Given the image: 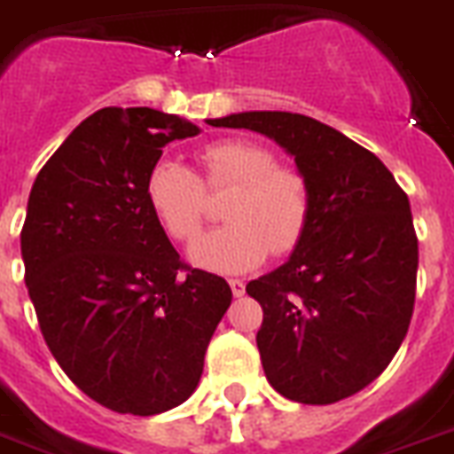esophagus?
I'll return each mask as SVG.
<instances>
[{"instance_id":"1","label":"esophagus","mask_w":454,"mask_h":454,"mask_svg":"<svg viewBox=\"0 0 454 454\" xmlns=\"http://www.w3.org/2000/svg\"><path fill=\"white\" fill-rule=\"evenodd\" d=\"M228 286H231V291H233L235 298H242V295H245V281L242 279H228Z\"/></svg>"}]
</instances>
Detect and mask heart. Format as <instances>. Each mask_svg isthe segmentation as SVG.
<instances>
[{
	"instance_id": "b5f03b06",
	"label": "heart",
	"mask_w": 454,
	"mask_h": 454,
	"mask_svg": "<svg viewBox=\"0 0 454 454\" xmlns=\"http://www.w3.org/2000/svg\"><path fill=\"white\" fill-rule=\"evenodd\" d=\"M198 161L203 180L189 166L161 159L147 173L145 198L166 233L189 242L203 228L205 189L235 186L223 219L228 226L196 239L189 258L198 268L242 274L258 268L270 251L288 254L300 245L311 216L309 182L256 140L228 138L207 145Z\"/></svg>"
}]
</instances>
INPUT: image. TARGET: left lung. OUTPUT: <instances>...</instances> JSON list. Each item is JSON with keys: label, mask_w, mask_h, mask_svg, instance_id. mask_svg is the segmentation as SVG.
I'll list each match as a JSON object with an SVG mask.
<instances>
[{"label": "left lung", "mask_w": 454, "mask_h": 454, "mask_svg": "<svg viewBox=\"0 0 454 454\" xmlns=\"http://www.w3.org/2000/svg\"><path fill=\"white\" fill-rule=\"evenodd\" d=\"M209 124L279 143L311 189L291 258L247 284L262 307L256 344L270 386L300 403L356 395L390 364L413 316L409 196L379 156L307 115L251 110Z\"/></svg>", "instance_id": "obj_1"}]
</instances>
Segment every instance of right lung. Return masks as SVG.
<instances>
[{
    "label": "right lung",
    "instance_id": "right-lung-1",
    "mask_svg": "<svg viewBox=\"0 0 454 454\" xmlns=\"http://www.w3.org/2000/svg\"><path fill=\"white\" fill-rule=\"evenodd\" d=\"M198 133L154 108L97 110L29 193L20 251L45 344L117 413L156 415L192 397L233 300L226 279L180 261L145 198L163 147Z\"/></svg>",
    "mask_w": 454,
    "mask_h": 454
}]
</instances>
